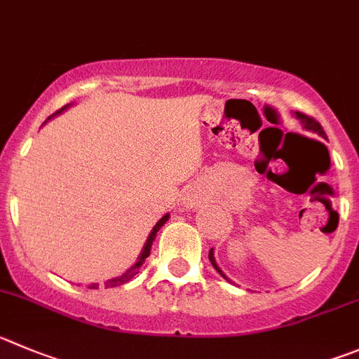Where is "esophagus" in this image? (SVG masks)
<instances>
[{"instance_id":"34e87169","label":"esophagus","mask_w":359,"mask_h":359,"mask_svg":"<svg viewBox=\"0 0 359 359\" xmlns=\"http://www.w3.org/2000/svg\"><path fill=\"white\" fill-rule=\"evenodd\" d=\"M186 203H187V205H191V207L196 205V198H195V196H187Z\"/></svg>"}]
</instances>
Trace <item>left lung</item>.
Wrapping results in <instances>:
<instances>
[{
  "label": "left lung",
  "mask_w": 359,
  "mask_h": 359,
  "mask_svg": "<svg viewBox=\"0 0 359 359\" xmlns=\"http://www.w3.org/2000/svg\"><path fill=\"white\" fill-rule=\"evenodd\" d=\"M296 118L301 120V123H303V127H304V129H306V130H311V133H317V134H319V136H323V138H326V133H324L323 126H320V123L317 122L316 118H311V116L304 115V113H299V111H296ZM209 260H210V264H212V266H214V269H216L217 273L221 274V276L225 278L226 281H230L229 278L225 276V273H223V271L219 269V266H217V264H216V259H214V251H212V250L209 251ZM230 283H232V281H230Z\"/></svg>",
  "instance_id": "8db88e82"
}]
</instances>
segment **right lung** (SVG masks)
I'll use <instances>...</instances> for the list:
<instances>
[{
    "mask_svg": "<svg viewBox=\"0 0 359 359\" xmlns=\"http://www.w3.org/2000/svg\"><path fill=\"white\" fill-rule=\"evenodd\" d=\"M67 108H69V104H67V106H63L62 109H58V111H56L55 115H58V113H62L63 109H67ZM55 115H53V116H55ZM49 118H51V116H49ZM168 217H170V214H164V216L161 217L159 221H157L156 226H154L152 232H150V236L147 237V243H145V246H143L142 253H140L138 262L134 264L133 267H129V269H127L126 273H123V274H120V276H116V278H113V280H108V281H106V283H104V285H106V289H109V287H118V285H123V283H127V281H129V280H133L134 274H138L140 267L143 266V262H145V259H147V257L150 255V250H152V243H154V241H156L157 232H159L161 226H163L164 223H166V221H168ZM90 289H99V283H92V285H90Z\"/></svg>",
    "mask_w": 359,
    "mask_h": 359,
    "instance_id": "right-lung-1",
    "label": "right lung"
}]
</instances>
